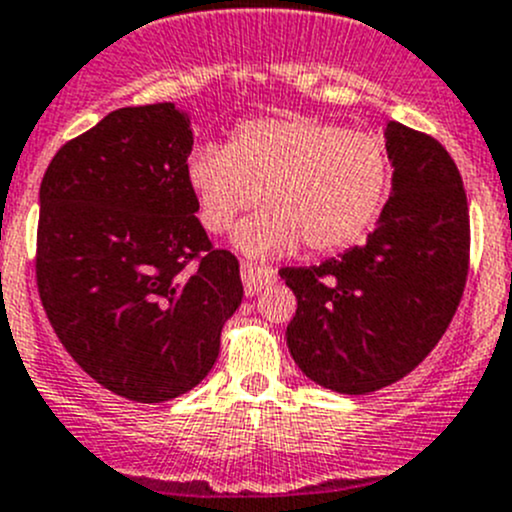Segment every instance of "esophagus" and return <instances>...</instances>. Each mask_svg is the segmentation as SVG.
<instances>
[{"label":"esophagus","mask_w":512,"mask_h":512,"mask_svg":"<svg viewBox=\"0 0 512 512\" xmlns=\"http://www.w3.org/2000/svg\"><path fill=\"white\" fill-rule=\"evenodd\" d=\"M241 279L246 296H256L264 286H271L276 281V271L256 264H241Z\"/></svg>","instance_id":"esophagus-1"}]
</instances>
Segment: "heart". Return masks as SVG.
Returning a JSON list of instances; mask_svg holds the SVG:
<instances>
[{
	"mask_svg": "<svg viewBox=\"0 0 512 512\" xmlns=\"http://www.w3.org/2000/svg\"><path fill=\"white\" fill-rule=\"evenodd\" d=\"M198 218L223 233L264 196L269 211L238 228L251 259L294 253L301 243L329 253L372 231L392 191V160L374 133L301 115L248 120L226 148L201 145L188 158Z\"/></svg>",
	"mask_w": 512,
	"mask_h": 512,
	"instance_id": "heart-1",
	"label": "heart"
}]
</instances>
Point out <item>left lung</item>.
I'll return each instance as SVG.
<instances>
[{
  "mask_svg": "<svg viewBox=\"0 0 512 512\" xmlns=\"http://www.w3.org/2000/svg\"><path fill=\"white\" fill-rule=\"evenodd\" d=\"M392 193L362 246L319 266L281 269L296 296L286 344L311 382L367 394L407 377L460 304L470 216L445 148L397 120L384 125Z\"/></svg>",
  "mask_w": 512,
  "mask_h": 512,
  "instance_id": "1",
  "label": "left lung"
}]
</instances>
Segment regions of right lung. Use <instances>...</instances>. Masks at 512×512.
I'll return each instance as SVG.
<instances>
[{
    "label": "right lung",
    "instance_id": "obj_1",
    "mask_svg": "<svg viewBox=\"0 0 512 512\" xmlns=\"http://www.w3.org/2000/svg\"><path fill=\"white\" fill-rule=\"evenodd\" d=\"M191 150V115L173 102L120 107L62 145L40 186L52 329L95 382L148 405L206 379L243 299L236 256L196 218Z\"/></svg>",
    "mask_w": 512,
    "mask_h": 512
}]
</instances>
